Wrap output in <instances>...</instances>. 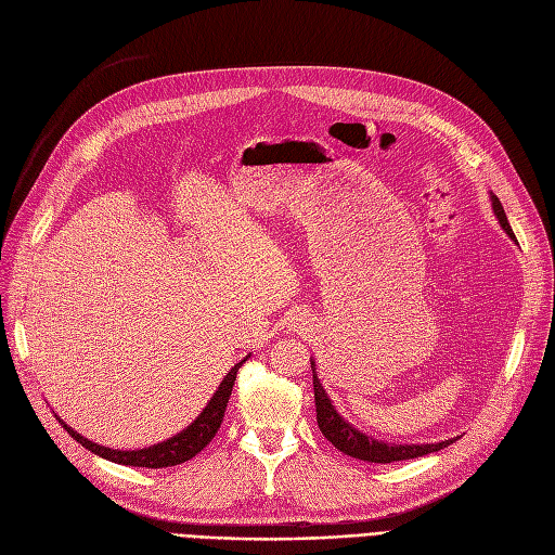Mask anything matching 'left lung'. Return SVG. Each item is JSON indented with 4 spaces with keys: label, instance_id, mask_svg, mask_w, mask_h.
<instances>
[{
    "label": "left lung",
    "instance_id": "left-lung-1",
    "mask_svg": "<svg viewBox=\"0 0 555 555\" xmlns=\"http://www.w3.org/2000/svg\"><path fill=\"white\" fill-rule=\"evenodd\" d=\"M493 202V214L499 216L501 224L505 232L514 238L507 216L503 211V204L499 202V197H491ZM314 380V404H317V423L321 434L328 438V441L344 454L353 456V460H362V462H372V464H390V462H406V460H415V456H423L429 452H438L448 448L452 441H441V443H427V446H392V443H380L374 441L372 436L360 434L358 429H353L347 420H344L335 406L331 404V399L323 390L321 380L317 378V374L312 376Z\"/></svg>",
    "mask_w": 555,
    "mask_h": 555
}]
</instances>
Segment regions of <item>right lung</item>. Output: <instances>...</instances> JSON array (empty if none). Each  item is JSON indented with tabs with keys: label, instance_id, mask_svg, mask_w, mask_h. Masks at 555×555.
<instances>
[{
	"label": "right lung",
	"instance_id": "add662e5",
	"mask_svg": "<svg viewBox=\"0 0 555 555\" xmlns=\"http://www.w3.org/2000/svg\"><path fill=\"white\" fill-rule=\"evenodd\" d=\"M245 362V360H243ZM232 367L224 376V380L220 384V388L216 390L214 399L208 401L206 409L202 411V415L195 420L193 425L188 429H183L181 434H177L175 438H169L165 443H158L154 448H144V450H132V452H124V450H109L103 446H95L91 441H87L85 436H80L78 431H73L68 425H64L62 420L60 423L64 425V429L70 434V438H75L82 448L91 450L93 454L103 456V460H109L114 464H124V466H142V468H167V466H177L183 464L188 460H193L195 454H199L208 443H211V438L218 434L220 425H222V417L227 411V401L232 397V388H234V380H236V372L243 365Z\"/></svg>",
	"mask_w": 555,
	"mask_h": 555
}]
</instances>
